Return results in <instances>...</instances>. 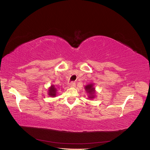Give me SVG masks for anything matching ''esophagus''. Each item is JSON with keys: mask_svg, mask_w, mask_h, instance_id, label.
I'll list each match as a JSON object with an SVG mask.
<instances>
[{"mask_svg": "<svg viewBox=\"0 0 150 150\" xmlns=\"http://www.w3.org/2000/svg\"><path fill=\"white\" fill-rule=\"evenodd\" d=\"M75 83L74 81H71V82H70V83H69V86H71V87H74L75 86Z\"/></svg>", "mask_w": 150, "mask_h": 150, "instance_id": "1", "label": "esophagus"}]
</instances>
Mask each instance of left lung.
Returning a JSON list of instances; mask_svg holds the SVG:
<instances>
[{
  "label": "left lung",
  "instance_id": "obj_1",
  "mask_svg": "<svg viewBox=\"0 0 150 150\" xmlns=\"http://www.w3.org/2000/svg\"><path fill=\"white\" fill-rule=\"evenodd\" d=\"M85 89H86V92L90 93L89 98H93V93H94V88L93 87L92 84H88L86 86H85Z\"/></svg>",
  "mask_w": 150,
  "mask_h": 150
}]
</instances>
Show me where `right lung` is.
Here are the masks:
<instances>
[{"label":"right lung","instance_id":"1","mask_svg":"<svg viewBox=\"0 0 150 150\" xmlns=\"http://www.w3.org/2000/svg\"><path fill=\"white\" fill-rule=\"evenodd\" d=\"M56 91H57V90H56V88H54V86H52L51 88H50V89L49 90V95L51 96L52 97H54L56 96Z\"/></svg>","mask_w":150,"mask_h":150}]
</instances>
